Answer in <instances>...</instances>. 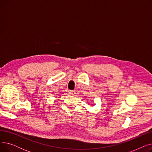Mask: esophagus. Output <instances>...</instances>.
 Returning a JSON list of instances; mask_svg holds the SVG:
<instances>
[{
    "label": "esophagus",
    "mask_w": 152,
    "mask_h": 152,
    "mask_svg": "<svg viewBox=\"0 0 152 152\" xmlns=\"http://www.w3.org/2000/svg\"><path fill=\"white\" fill-rule=\"evenodd\" d=\"M69 94H71L72 95H75L76 94L75 91H69Z\"/></svg>",
    "instance_id": "esophagus-1"
}]
</instances>
